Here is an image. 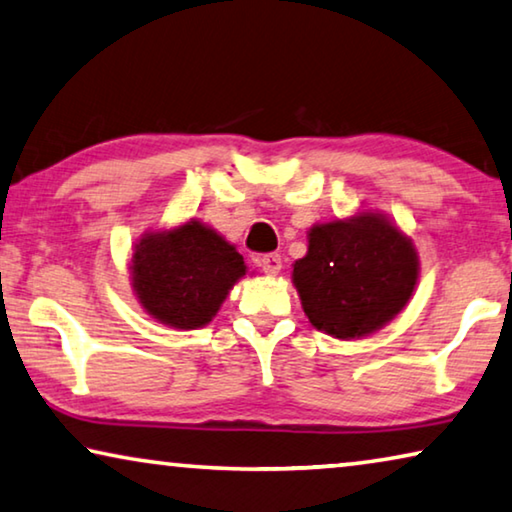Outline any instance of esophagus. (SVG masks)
<instances>
[{
	"mask_svg": "<svg viewBox=\"0 0 512 512\" xmlns=\"http://www.w3.org/2000/svg\"><path fill=\"white\" fill-rule=\"evenodd\" d=\"M259 266H262V271L266 273V276H278V273L282 271V257L278 253L264 255L262 262H259Z\"/></svg>",
	"mask_w": 512,
	"mask_h": 512,
	"instance_id": "34e87169",
	"label": "esophagus"
}]
</instances>
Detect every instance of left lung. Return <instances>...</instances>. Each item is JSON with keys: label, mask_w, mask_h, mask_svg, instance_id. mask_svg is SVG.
Masks as SVG:
<instances>
[{"label": "left lung", "mask_w": 512, "mask_h": 512, "mask_svg": "<svg viewBox=\"0 0 512 512\" xmlns=\"http://www.w3.org/2000/svg\"><path fill=\"white\" fill-rule=\"evenodd\" d=\"M292 269L308 322L338 340H358L407 308L421 259L414 239L386 213L358 209L312 225L308 253Z\"/></svg>", "instance_id": "8db88e82"}]
</instances>
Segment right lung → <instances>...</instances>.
Wrapping results in <instances>:
<instances>
[{"label":"right lung","mask_w":512,"mask_h":512,"mask_svg":"<svg viewBox=\"0 0 512 512\" xmlns=\"http://www.w3.org/2000/svg\"><path fill=\"white\" fill-rule=\"evenodd\" d=\"M246 273L236 246L197 218L144 232L128 259L140 308L177 331L207 326Z\"/></svg>","instance_id":"add662e5"}]
</instances>
